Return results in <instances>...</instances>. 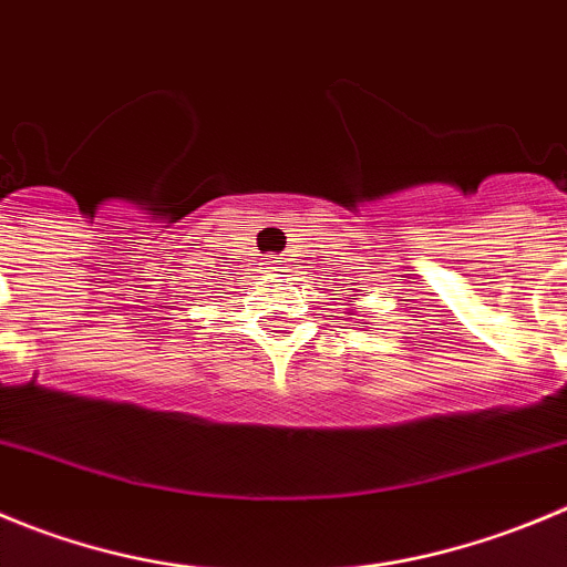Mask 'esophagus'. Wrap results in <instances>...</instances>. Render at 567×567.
Segmentation results:
<instances>
[{
    "label": "esophagus",
    "instance_id": "34e87169",
    "mask_svg": "<svg viewBox=\"0 0 567 567\" xmlns=\"http://www.w3.org/2000/svg\"><path fill=\"white\" fill-rule=\"evenodd\" d=\"M271 266H274V271H285V259L282 257H274Z\"/></svg>",
    "mask_w": 567,
    "mask_h": 567
}]
</instances>
